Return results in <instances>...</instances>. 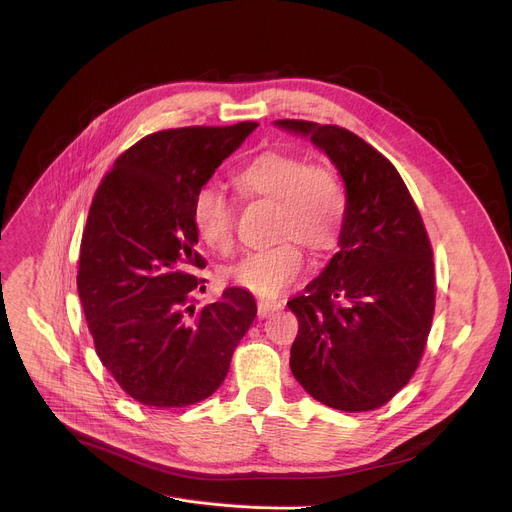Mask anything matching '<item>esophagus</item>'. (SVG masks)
<instances>
[{"label":"esophagus","instance_id":"esophagus-1","mask_svg":"<svg viewBox=\"0 0 512 512\" xmlns=\"http://www.w3.org/2000/svg\"><path fill=\"white\" fill-rule=\"evenodd\" d=\"M281 308H283V304H281V302L261 300V302L257 304V316H259V318H267V316H271L273 312H277V310H281Z\"/></svg>","mask_w":512,"mask_h":512}]
</instances>
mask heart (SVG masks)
Returning <instances> with one entry per match:
<instances>
[{"label": "heart", "instance_id": "1", "mask_svg": "<svg viewBox=\"0 0 512 512\" xmlns=\"http://www.w3.org/2000/svg\"><path fill=\"white\" fill-rule=\"evenodd\" d=\"M233 188L247 200L275 202L269 249L249 253L225 269L235 285L255 296L273 298L304 271V245L316 255L330 253L344 231L348 198L340 176L322 164L285 152H261L231 176ZM200 239L216 253L235 247V208L216 188H202L192 206Z\"/></svg>", "mask_w": 512, "mask_h": 512}]
</instances>
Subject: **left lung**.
Here are the masks:
<instances>
[{
    "label": "left lung",
    "mask_w": 512,
    "mask_h": 512,
    "mask_svg": "<svg viewBox=\"0 0 512 512\" xmlns=\"http://www.w3.org/2000/svg\"><path fill=\"white\" fill-rule=\"evenodd\" d=\"M338 168L348 198L340 251L289 300L300 330L289 367L320 403L356 413L389 403L413 377L435 310L433 251L397 168L338 125L279 119Z\"/></svg>",
    "instance_id": "obj_1"
}]
</instances>
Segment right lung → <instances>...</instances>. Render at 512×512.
Returning <instances> with one entry per match:
<instances>
[{
	"label": "right lung",
	"mask_w": 512,
	"mask_h": 512,
	"mask_svg": "<svg viewBox=\"0 0 512 512\" xmlns=\"http://www.w3.org/2000/svg\"><path fill=\"white\" fill-rule=\"evenodd\" d=\"M257 127H180L141 137L93 196L81 241L79 298L103 367L137 403L188 407L223 385L257 316L247 289L196 310L206 279L192 206L214 170Z\"/></svg>",
	"instance_id": "add662e5"
}]
</instances>
